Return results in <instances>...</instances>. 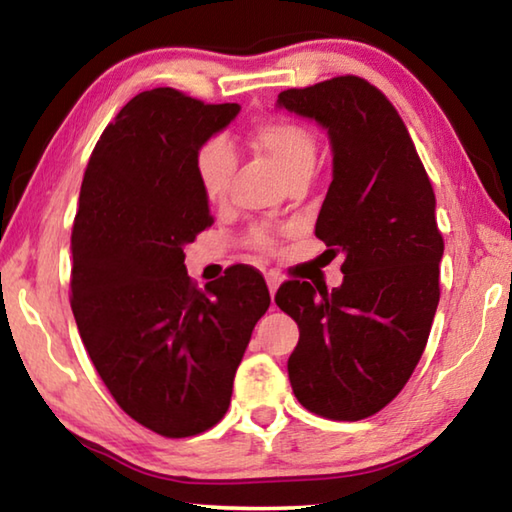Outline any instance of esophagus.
Segmentation results:
<instances>
[{
	"instance_id": "obj_1",
	"label": "esophagus",
	"mask_w": 512,
	"mask_h": 512,
	"mask_svg": "<svg viewBox=\"0 0 512 512\" xmlns=\"http://www.w3.org/2000/svg\"><path fill=\"white\" fill-rule=\"evenodd\" d=\"M266 284H268V291H271V296H275L277 287L282 284V277L277 273H266Z\"/></svg>"
}]
</instances>
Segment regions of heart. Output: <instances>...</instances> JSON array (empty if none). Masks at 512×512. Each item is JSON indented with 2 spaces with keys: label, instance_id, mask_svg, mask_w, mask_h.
<instances>
[{
  "label": "heart",
  "instance_id": "obj_1",
  "mask_svg": "<svg viewBox=\"0 0 512 512\" xmlns=\"http://www.w3.org/2000/svg\"><path fill=\"white\" fill-rule=\"evenodd\" d=\"M250 142L275 162L287 183L296 178H309L316 167L318 144L307 126L291 119H262L250 128ZM198 185L212 205L228 201L230 183L237 169V153L223 135H212L198 146L194 160ZM250 244L271 248L273 237L266 230L250 232Z\"/></svg>",
  "mask_w": 512,
  "mask_h": 512
}]
</instances>
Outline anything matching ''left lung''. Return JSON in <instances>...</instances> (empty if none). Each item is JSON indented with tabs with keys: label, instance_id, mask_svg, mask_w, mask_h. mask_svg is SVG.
Wrapping results in <instances>:
<instances>
[{
	"label": "left lung",
	"instance_id": "8db88e82",
	"mask_svg": "<svg viewBox=\"0 0 512 512\" xmlns=\"http://www.w3.org/2000/svg\"><path fill=\"white\" fill-rule=\"evenodd\" d=\"M277 108L323 126L332 183L316 237L343 257L332 291L289 280L275 293L300 339L289 357L298 402L329 420H363L413 375L440 300L436 196L393 103L359 76L284 90Z\"/></svg>",
	"mask_w": 512,
	"mask_h": 512
}]
</instances>
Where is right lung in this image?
Returning <instances> with one entry per match:
<instances>
[{"instance_id": "add662e5", "label": "right lung", "mask_w": 512, "mask_h": 512, "mask_svg": "<svg viewBox=\"0 0 512 512\" xmlns=\"http://www.w3.org/2000/svg\"><path fill=\"white\" fill-rule=\"evenodd\" d=\"M239 103L142 92L99 137L72 230V311L110 395L160 436L219 422L257 320L271 305L253 266L198 289L183 248L212 225L194 160Z\"/></svg>"}]
</instances>
